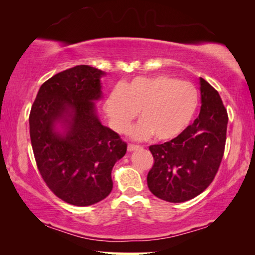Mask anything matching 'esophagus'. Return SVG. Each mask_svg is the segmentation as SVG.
<instances>
[{"label":"esophagus","instance_id":"esophagus-1","mask_svg":"<svg viewBox=\"0 0 255 255\" xmlns=\"http://www.w3.org/2000/svg\"><path fill=\"white\" fill-rule=\"evenodd\" d=\"M127 148H128V152H133V150H137V149H139V148H140V146H139V145H133V144H129Z\"/></svg>","mask_w":255,"mask_h":255}]
</instances>
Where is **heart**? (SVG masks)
<instances>
[{
	"label": "heart",
	"mask_w": 255,
	"mask_h": 255,
	"mask_svg": "<svg viewBox=\"0 0 255 255\" xmlns=\"http://www.w3.org/2000/svg\"><path fill=\"white\" fill-rule=\"evenodd\" d=\"M199 92L189 81L159 74L137 76L108 94L105 110L115 130L124 132L140 111L141 120L129 133L141 139L154 135L171 140L181 135L195 116Z\"/></svg>",
	"instance_id": "obj_1"
}]
</instances>
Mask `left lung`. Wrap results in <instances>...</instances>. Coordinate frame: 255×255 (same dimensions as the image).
Instances as JSON below:
<instances>
[{
    "label": "left lung",
    "instance_id": "left-lung-1",
    "mask_svg": "<svg viewBox=\"0 0 255 255\" xmlns=\"http://www.w3.org/2000/svg\"><path fill=\"white\" fill-rule=\"evenodd\" d=\"M200 96V114L192 125L172 140L149 146L154 165L147 174V185L162 200L184 202L200 195L221 165L227 111L219 93L202 77Z\"/></svg>",
    "mask_w": 255,
    "mask_h": 255
}]
</instances>
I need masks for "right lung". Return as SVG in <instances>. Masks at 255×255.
<instances>
[{"instance_id": "1", "label": "right lung", "mask_w": 255, "mask_h": 255, "mask_svg": "<svg viewBox=\"0 0 255 255\" xmlns=\"http://www.w3.org/2000/svg\"><path fill=\"white\" fill-rule=\"evenodd\" d=\"M103 75L89 65L58 73L40 86L29 116L40 175L56 196L74 206H90L109 196L112 167L127 150L98 116Z\"/></svg>"}]
</instances>
